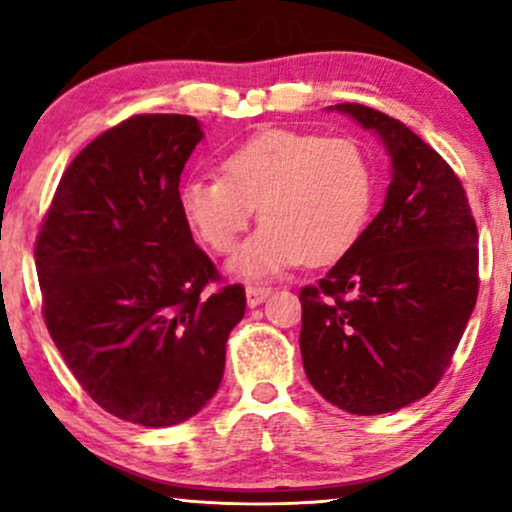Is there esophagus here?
Masks as SVG:
<instances>
[{
    "mask_svg": "<svg viewBox=\"0 0 512 512\" xmlns=\"http://www.w3.org/2000/svg\"><path fill=\"white\" fill-rule=\"evenodd\" d=\"M270 289L265 286H247V305L249 307H258L261 303H265V298L270 296Z\"/></svg>",
    "mask_w": 512,
    "mask_h": 512,
    "instance_id": "obj_1",
    "label": "esophagus"
}]
</instances>
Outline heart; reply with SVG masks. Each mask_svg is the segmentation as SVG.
<instances>
[{"label":"heart","mask_w":512,"mask_h":512,"mask_svg":"<svg viewBox=\"0 0 512 512\" xmlns=\"http://www.w3.org/2000/svg\"><path fill=\"white\" fill-rule=\"evenodd\" d=\"M219 167L221 177L181 184L179 209L205 247L228 254L258 207L261 230L228 265L237 277L338 263L373 214L375 170L352 139L270 128L233 146Z\"/></svg>","instance_id":"b5f03b06"}]
</instances>
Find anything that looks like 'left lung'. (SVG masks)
Here are the masks:
<instances>
[{
  "label": "left lung",
  "instance_id": "1",
  "mask_svg": "<svg viewBox=\"0 0 512 512\" xmlns=\"http://www.w3.org/2000/svg\"><path fill=\"white\" fill-rule=\"evenodd\" d=\"M328 111L375 132L391 181L356 247L300 291V354L328 403L384 415L450 366L478 298V228L457 174L408 125L363 104Z\"/></svg>",
  "mask_w": 512,
  "mask_h": 512
}]
</instances>
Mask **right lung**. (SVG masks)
Listing matches in <instances>:
<instances>
[{
    "label": "right lung",
    "mask_w": 512,
    "mask_h": 512,
    "mask_svg": "<svg viewBox=\"0 0 512 512\" xmlns=\"http://www.w3.org/2000/svg\"><path fill=\"white\" fill-rule=\"evenodd\" d=\"M205 137L198 118L132 116L62 174L37 240L48 333L90 398L163 429L212 401L244 289L205 296L216 268L179 209V177Z\"/></svg>",
    "instance_id": "obj_1"
}]
</instances>
